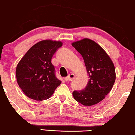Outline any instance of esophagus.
I'll return each mask as SVG.
<instances>
[{"label": "esophagus", "mask_w": 135, "mask_h": 135, "mask_svg": "<svg viewBox=\"0 0 135 135\" xmlns=\"http://www.w3.org/2000/svg\"><path fill=\"white\" fill-rule=\"evenodd\" d=\"M74 78H75V76H74V74L71 73V74H69V75L67 76V77L65 78L64 79L66 81H73V80H74Z\"/></svg>", "instance_id": "34e87169"}]
</instances>
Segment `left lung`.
Listing matches in <instances>:
<instances>
[{"label":"left lung","mask_w":135,"mask_h":135,"mask_svg":"<svg viewBox=\"0 0 135 135\" xmlns=\"http://www.w3.org/2000/svg\"><path fill=\"white\" fill-rule=\"evenodd\" d=\"M72 46L82 56L89 76L87 86L83 90L73 91V97L84 106L94 105L112 89L116 79L114 64L104 49L92 40L82 39Z\"/></svg>","instance_id":"obj_1"}]
</instances>
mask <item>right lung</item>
<instances>
[{
  "label": "right lung",
  "instance_id": "1",
  "mask_svg": "<svg viewBox=\"0 0 135 135\" xmlns=\"http://www.w3.org/2000/svg\"><path fill=\"white\" fill-rule=\"evenodd\" d=\"M62 46L60 41H40L30 48L18 63L17 81L27 97L36 101L47 99L61 84L51 59Z\"/></svg>",
  "mask_w": 135,
  "mask_h": 135
}]
</instances>
